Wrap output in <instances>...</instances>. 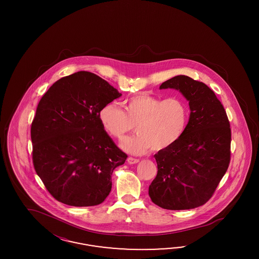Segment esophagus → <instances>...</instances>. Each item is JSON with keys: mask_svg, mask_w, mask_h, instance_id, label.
Segmentation results:
<instances>
[{"mask_svg": "<svg viewBox=\"0 0 259 259\" xmlns=\"http://www.w3.org/2000/svg\"><path fill=\"white\" fill-rule=\"evenodd\" d=\"M127 162H128L129 164H135V163L140 162V159H138V158H134V157H129L127 158Z\"/></svg>", "mask_w": 259, "mask_h": 259, "instance_id": "obj_1", "label": "esophagus"}]
</instances>
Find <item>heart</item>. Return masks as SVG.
<instances>
[{"instance_id":"obj_1","label":"heart","mask_w":259,"mask_h":259,"mask_svg":"<svg viewBox=\"0 0 259 259\" xmlns=\"http://www.w3.org/2000/svg\"><path fill=\"white\" fill-rule=\"evenodd\" d=\"M189 106L180 97L162 100L149 94L134 96L123 102V109L108 103L99 113L103 130L115 140H121L136 125L138 135L120 142L122 149L142 155L152 149H169L181 140L189 121Z\"/></svg>"}]
</instances>
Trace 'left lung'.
<instances>
[{
    "label": "left lung",
    "instance_id": "obj_1",
    "mask_svg": "<svg viewBox=\"0 0 259 259\" xmlns=\"http://www.w3.org/2000/svg\"><path fill=\"white\" fill-rule=\"evenodd\" d=\"M179 90L189 102L188 125L181 140L154 156L157 177L149 196L167 210H189L212 197L231 158V128L226 111L212 89L180 75L159 89Z\"/></svg>",
    "mask_w": 259,
    "mask_h": 259
}]
</instances>
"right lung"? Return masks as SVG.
<instances>
[{
    "mask_svg": "<svg viewBox=\"0 0 259 259\" xmlns=\"http://www.w3.org/2000/svg\"><path fill=\"white\" fill-rule=\"evenodd\" d=\"M120 96L103 78L79 71L40 99L31 125L33 164L58 201L87 207L109 195L112 172L127 155L103 130L99 113Z\"/></svg>",
    "mask_w": 259,
    "mask_h": 259,
    "instance_id": "obj_1",
    "label": "right lung"
}]
</instances>
